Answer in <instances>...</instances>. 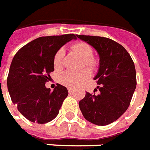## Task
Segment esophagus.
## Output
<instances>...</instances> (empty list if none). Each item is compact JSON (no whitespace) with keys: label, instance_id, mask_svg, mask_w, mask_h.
Here are the masks:
<instances>
[{"label":"esophagus","instance_id":"esophagus-1","mask_svg":"<svg viewBox=\"0 0 150 150\" xmlns=\"http://www.w3.org/2000/svg\"><path fill=\"white\" fill-rule=\"evenodd\" d=\"M68 91H69V93H72L74 91V89L73 88H68Z\"/></svg>","mask_w":150,"mask_h":150}]
</instances>
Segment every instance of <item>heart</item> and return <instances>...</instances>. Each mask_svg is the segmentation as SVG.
<instances>
[{"mask_svg": "<svg viewBox=\"0 0 150 150\" xmlns=\"http://www.w3.org/2000/svg\"><path fill=\"white\" fill-rule=\"evenodd\" d=\"M73 50L83 59V64L87 67L91 69H94L97 67V61L94 58H92L93 50L91 46L84 42H78L74 43L73 46ZM63 49L59 50L56 52L53 57V65L56 69H60L62 67V59H63ZM91 74L88 69H83L80 72L65 71L61 74L59 76V81L61 84L64 85L66 87L74 88V87H80L90 78Z\"/></svg>", "mask_w": 150, "mask_h": 150, "instance_id": "1", "label": "heart"}]
</instances>
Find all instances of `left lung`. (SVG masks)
Instances as JSON below:
<instances>
[{
  "label": "left lung",
  "instance_id": "8db88e82",
  "mask_svg": "<svg viewBox=\"0 0 150 150\" xmlns=\"http://www.w3.org/2000/svg\"><path fill=\"white\" fill-rule=\"evenodd\" d=\"M76 37L87 42L99 56V67L94 80L100 94L86 92L79 107L86 120L97 125H107L120 118L129 106L136 87V68L122 45L100 36Z\"/></svg>",
  "mask_w": 150,
  "mask_h": 150
}]
</instances>
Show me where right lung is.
Instances as JSON below:
<instances>
[{
    "instance_id": "add662e5",
    "label": "right lung",
    "mask_w": 150,
    "mask_h": 150,
    "mask_svg": "<svg viewBox=\"0 0 150 150\" xmlns=\"http://www.w3.org/2000/svg\"><path fill=\"white\" fill-rule=\"evenodd\" d=\"M72 39H76V35L39 37L24 45L14 56L8 89L13 104L28 120L45 124L58 115L68 91L58 83L51 91L45 87V82L54 71L56 52Z\"/></svg>"
}]
</instances>
